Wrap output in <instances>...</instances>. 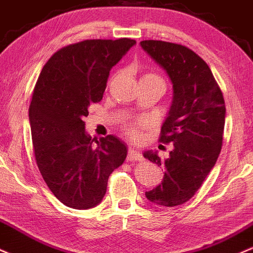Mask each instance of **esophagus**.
Wrapping results in <instances>:
<instances>
[{
    "instance_id": "1",
    "label": "esophagus",
    "mask_w": 253,
    "mask_h": 253,
    "mask_svg": "<svg viewBox=\"0 0 253 253\" xmlns=\"http://www.w3.org/2000/svg\"><path fill=\"white\" fill-rule=\"evenodd\" d=\"M127 160L129 161H142L143 160V157L140 154V152L138 150H136L134 148H130L129 152H127Z\"/></svg>"
}]
</instances>
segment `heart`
<instances>
[{
	"mask_svg": "<svg viewBox=\"0 0 253 253\" xmlns=\"http://www.w3.org/2000/svg\"><path fill=\"white\" fill-rule=\"evenodd\" d=\"M154 78V79H160L158 78L157 75H154V74H147V75H144L143 78ZM142 126V123H137V124H130L129 126H126V135L129 136L130 138H134V140H137V138H140V127Z\"/></svg>",
	"mask_w": 253,
	"mask_h": 253,
	"instance_id": "1",
	"label": "heart"
}]
</instances>
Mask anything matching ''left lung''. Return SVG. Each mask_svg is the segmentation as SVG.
<instances>
[{
  "mask_svg": "<svg viewBox=\"0 0 253 253\" xmlns=\"http://www.w3.org/2000/svg\"><path fill=\"white\" fill-rule=\"evenodd\" d=\"M142 49L167 73L172 105L159 141L172 143L166 159L147 150L143 157L165 169L164 179L146 192L150 202L175 207L188 202L216 164L222 147L226 106L211 68L183 45L143 41Z\"/></svg>",
  "mask_w": 253,
  "mask_h": 253,
  "instance_id": "8db88e82",
  "label": "left lung"
}]
</instances>
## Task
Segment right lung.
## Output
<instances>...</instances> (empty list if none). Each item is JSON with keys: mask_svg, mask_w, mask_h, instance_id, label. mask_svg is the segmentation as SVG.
<instances>
[{"mask_svg": "<svg viewBox=\"0 0 253 253\" xmlns=\"http://www.w3.org/2000/svg\"><path fill=\"white\" fill-rule=\"evenodd\" d=\"M134 39H92L53 53L42 69L30 105L31 134L42 179L73 209L98 206L110 174L124 163L126 144L109 135L93 144L84 117L103 99L110 70Z\"/></svg>", "mask_w": 253, "mask_h": 253, "instance_id": "1", "label": "right lung"}]
</instances>
